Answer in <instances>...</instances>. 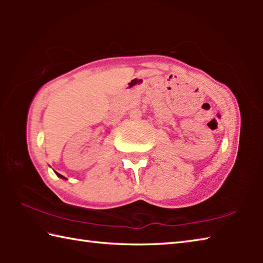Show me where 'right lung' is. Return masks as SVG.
Here are the masks:
<instances>
[{
	"label": "right lung",
	"mask_w": 263,
	"mask_h": 263,
	"mask_svg": "<svg viewBox=\"0 0 263 263\" xmlns=\"http://www.w3.org/2000/svg\"><path fill=\"white\" fill-rule=\"evenodd\" d=\"M57 175H58V176H60L61 179H65V176H62V175H60V174H58V173H57Z\"/></svg>",
	"instance_id": "add662e5"
}]
</instances>
